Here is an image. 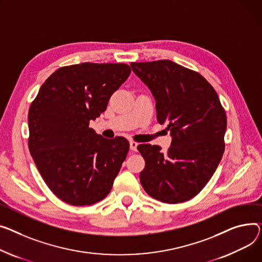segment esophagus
Here are the masks:
<instances>
[{"label": "esophagus", "instance_id": "esophagus-1", "mask_svg": "<svg viewBox=\"0 0 262 262\" xmlns=\"http://www.w3.org/2000/svg\"><path fill=\"white\" fill-rule=\"evenodd\" d=\"M137 146H138V143H137V142H135V141H130V142H129L130 150H133V151H137Z\"/></svg>", "mask_w": 262, "mask_h": 262}]
</instances>
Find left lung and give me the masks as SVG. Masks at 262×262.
<instances>
[{
  "instance_id": "8db88e82",
  "label": "left lung",
  "mask_w": 262,
  "mask_h": 262,
  "mask_svg": "<svg viewBox=\"0 0 262 262\" xmlns=\"http://www.w3.org/2000/svg\"><path fill=\"white\" fill-rule=\"evenodd\" d=\"M156 100L157 120L167 122L166 152L139 144L145 161L140 182L146 193L175 204L198 195L224 152L226 115L214 87L200 74L169 60L130 63Z\"/></svg>"
}]
</instances>
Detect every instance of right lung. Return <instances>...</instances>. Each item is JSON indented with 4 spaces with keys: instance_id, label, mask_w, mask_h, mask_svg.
Segmentation results:
<instances>
[{
    "instance_id": "obj_1",
    "label": "right lung",
    "mask_w": 262,
    "mask_h": 262,
    "mask_svg": "<svg viewBox=\"0 0 262 262\" xmlns=\"http://www.w3.org/2000/svg\"><path fill=\"white\" fill-rule=\"evenodd\" d=\"M132 69L123 63H81L50 75L28 112V147L50 190L62 201L92 205L105 198L125 160L123 137L105 139L90 121L106 110Z\"/></svg>"
}]
</instances>
